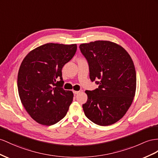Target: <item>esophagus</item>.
Wrapping results in <instances>:
<instances>
[{"mask_svg": "<svg viewBox=\"0 0 158 158\" xmlns=\"http://www.w3.org/2000/svg\"><path fill=\"white\" fill-rule=\"evenodd\" d=\"M81 91H82V90H80V91H73V94H75V95L79 94V93H81Z\"/></svg>", "mask_w": 158, "mask_h": 158, "instance_id": "1", "label": "esophagus"}]
</instances>
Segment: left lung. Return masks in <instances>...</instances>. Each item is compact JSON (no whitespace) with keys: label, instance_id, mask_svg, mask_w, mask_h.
<instances>
[{"label":"left lung","instance_id":"left-lung-1","mask_svg":"<svg viewBox=\"0 0 158 158\" xmlns=\"http://www.w3.org/2000/svg\"><path fill=\"white\" fill-rule=\"evenodd\" d=\"M86 59L92 82L99 85L86 90L85 115L94 123L107 126L126 114L135 96L136 73L128 52L116 43L96 40L79 46Z\"/></svg>","mask_w":158,"mask_h":158}]
</instances>
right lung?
Returning <instances> with one entry per match:
<instances>
[{
  "instance_id": "right-lung-1",
  "label": "right lung",
  "mask_w": 158,
  "mask_h": 158,
  "mask_svg": "<svg viewBox=\"0 0 158 158\" xmlns=\"http://www.w3.org/2000/svg\"><path fill=\"white\" fill-rule=\"evenodd\" d=\"M77 48L76 44L47 43L23 59L18 73L19 95L37 123L52 125L66 115L73 94L63 88L62 68L73 57Z\"/></svg>"
}]
</instances>
